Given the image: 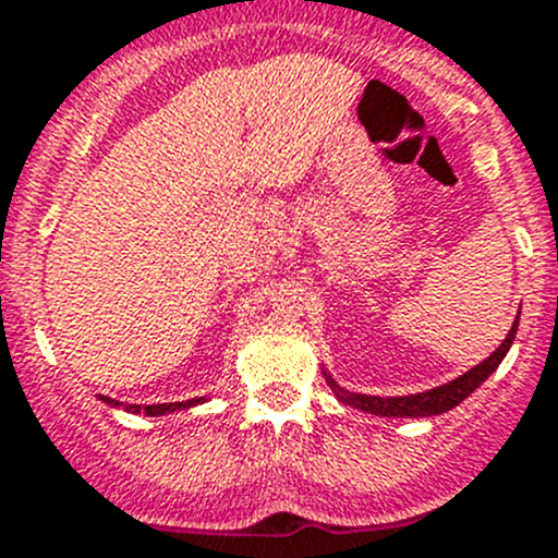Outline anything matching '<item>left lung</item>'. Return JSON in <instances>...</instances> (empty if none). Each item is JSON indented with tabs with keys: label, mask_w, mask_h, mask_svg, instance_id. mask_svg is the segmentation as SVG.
<instances>
[{
	"label": "left lung",
	"mask_w": 558,
	"mask_h": 558,
	"mask_svg": "<svg viewBox=\"0 0 558 558\" xmlns=\"http://www.w3.org/2000/svg\"><path fill=\"white\" fill-rule=\"evenodd\" d=\"M514 331H518V317H514L507 339H504V342L498 344L490 355H487L485 362L476 364V367H471L469 373L460 375V378L449 380V384L435 386V389H429V391H418V395H408V397L355 395V391H348V389H342V386H337V380H331V375H326V380H328V386L333 389V395H337L339 402L359 408V411H364V413H375V416H400V418L402 416H413V418L438 416V413H447V411H452L454 405H460V402H463L471 391L480 389V386L485 384L493 373H496L498 364H501L504 355H507V350L512 348Z\"/></svg>",
	"instance_id": "8db88e82"
}]
</instances>
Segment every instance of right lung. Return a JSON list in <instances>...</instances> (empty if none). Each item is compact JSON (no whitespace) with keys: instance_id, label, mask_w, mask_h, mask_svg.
Listing matches in <instances>:
<instances>
[{"instance_id":"1","label":"right lung","mask_w":558,"mask_h":558,"mask_svg":"<svg viewBox=\"0 0 558 558\" xmlns=\"http://www.w3.org/2000/svg\"><path fill=\"white\" fill-rule=\"evenodd\" d=\"M100 400L109 402L114 408H125L131 413H147V416H163V413H174V411H185V408H194L199 402H205V397H194V400H185V402H161V405H123V402L109 400V397L100 395Z\"/></svg>"}]
</instances>
